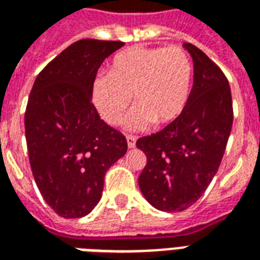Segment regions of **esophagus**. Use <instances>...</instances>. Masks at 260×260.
Instances as JSON below:
<instances>
[{"label":"esophagus","instance_id":"1","mask_svg":"<svg viewBox=\"0 0 260 260\" xmlns=\"http://www.w3.org/2000/svg\"><path fill=\"white\" fill-rule=\"evenodd\" d=\"M126 142H128V147H135V145H136V136L126 135Z\"/></svg>","mask_w":260,"mask_h":260}]
</instances>
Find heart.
<instances>
[{
    "label": "heart",
    "mask_w": 260,
    "mask_h": 260,
    "mask_svg": "<svg viewBox=\"0 0 260 260\" xmlns=\"http://www.w3.org/2000/svg\"><path fill=\"white\" fill-rule=\"evenodd\" d=\"M193 68L184 48L129 47L118 53L108 75L91 83V100L107 124H119L131 106L138 107L126 125L143 129L154 121L167 125L181 117L191 96Z\"/></svg>",
    "instance_id": "obj_1"
}]
</instances>
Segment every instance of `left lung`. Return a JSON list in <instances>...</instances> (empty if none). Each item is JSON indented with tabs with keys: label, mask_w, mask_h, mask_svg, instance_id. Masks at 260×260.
<instances>
[{
	"label": "left lung",
	"mask_w": 260,
	"mask_h": 260,
	"mask_svg": "<svg viewBox=\"0 0 260 260\" xmlns=\"http://www.w3.org/2000/svg\"><path fill=\"white\" fill-rule=\"evenodd\" d=\"M193 59V86L184 113L136 146L146 154L139 188L163 212H182L206 191L217 173L233 126L229 80L201 48L184 43Z\"/></svg>",
	"instance_id": "left-lung-1"
}]
</instances>
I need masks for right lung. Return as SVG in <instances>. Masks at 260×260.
I'll use <instances>...</instances> for the list:
<instances>
[{"label":"right lung","mask_w":260,"mask_h":260,"mask_svg":"<svg viewBox=\"0 0 260 260\" xmlns=\"http://www.w3.org/2000/svg\"><path fill=\"white\" fill-rule=\"evenodd\" d=\"M122 42L83 39L48 62L33 83L25 111L31 173L54 212L83 217L103 193L104 175L126 153L125 136L91 103L97 69Z\"/></svg>","instance_id":"obj_1"}]
</instances>
